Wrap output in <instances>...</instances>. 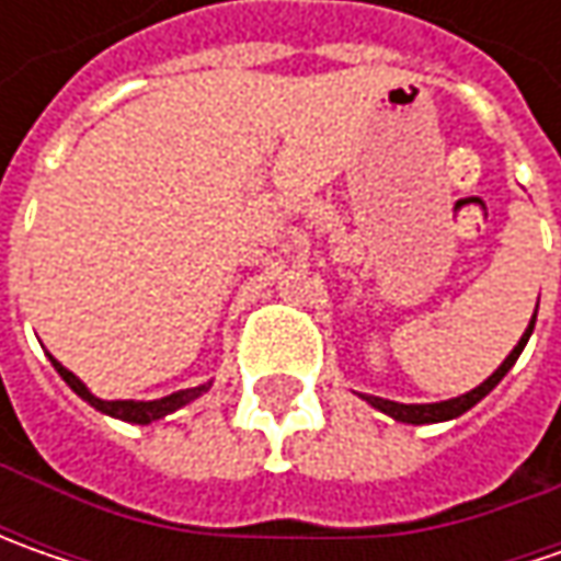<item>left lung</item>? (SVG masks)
<instances>
[{"mask_svg": "<svg viewBox=\"0 0 561 561\" xmlns=\"http://www.w3.org/2000/svg\"><path fill=\"white\" fill-rule=\"evenodd\" d=\"M534 321H537V312H534V318H530L528 331L522 334V340H518V346L512 350L506 356V362L493 371V375L486 377L481 387H474V390H468V393H462V397L456 399H443V402H421V405H405V402H393V399H380V397H365L362 393V399L368 402V405H375V409H380L383 415H390V419L402 421V424H434V421H449V419H459L462 412H468L471 405H478L481 399L503 380V377L508 375V368L515 365V358L522 356V350H525V343L530 340V331H534Z\"/></svg>", "mask_w": 561, "mask_h": 561, "instance_id": "8db88e82", "label": "left lung"}]
</instances>
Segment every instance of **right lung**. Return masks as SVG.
<instances>
[{
  "label": "right lung",
  "instance_id": "right-lung-1",
  "mask_svg": "<svg viewBox=\"0 0 561 561\" xmlns=\"http://www.w3.org/2000/svg\"><path fill=\"white\" fill-rule=\"evenodd\" d=\"M49 362L55 365V371L61 375V380L75 390L77 397L87 399L93 409L99 412H105V415H112V419L121 421H130V424H152V421L164 419V415H171V412H178L181 405L186 402H193L196 397H203L205 390L211 387V383H203V387H190V390H178V393H171V397L162 399H149V402H137V399H99L93 397L90 390H87V383L75 375V371H68L58 358L49 356Z\"/></svg>",
  "mask_w": 561,
  "mask_h": 561
}]
</instances>
